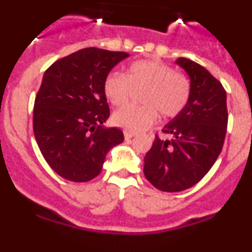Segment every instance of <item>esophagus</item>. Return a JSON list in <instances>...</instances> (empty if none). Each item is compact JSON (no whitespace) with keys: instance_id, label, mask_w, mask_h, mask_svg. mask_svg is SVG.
<instances>
[{"instance_id":"34e87169","label":"esophagus","mask_w":252,"mask_h":252,"mask_svg":"<svg viewBox=\"0 0 252 252\" xmlns=\"http://www.w3.org/2000/svg\"><path fill=\"white\" fill-rule=\"evenodd\" d=\"M124 135H125V139H126V140H130V139H132V137L135 136L136 133L132 132V131H126V130H125Z\"/></svg>"}]
</instances>
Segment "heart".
<instances>
[{
	"mask_svg": "<svg viewBox=\"0 0 252 252\" xmlns=\"http://www.w3.org/2000/svg\"><path fill=\"white\" fill-rule=\"evenodd\" d=\"M140 106H126L113 113L116 126L126 131H144L158 120L174 119L186 110L192 86L186 74L174 72L166 64L153 59L137 60L126 69L125 75L111 73L103 82V94L112 106L121 107L130 101L133 91Z\"/></svg>",
	"mask_w": 252,
	"mask_h": 252,
	"instance_id": "b5f03b06",
	"label": "heart"
}]
</instances>
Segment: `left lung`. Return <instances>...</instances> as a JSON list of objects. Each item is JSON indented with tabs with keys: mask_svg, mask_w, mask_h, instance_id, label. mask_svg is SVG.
<instances>
[{
	"mask_svg": "<svg viewBox=\"0 0 252 252\" xmlns=\"http://www.w3.org/2000/svg\"><path fill=\"white\" fill-rule=\"evenodd\" d=\"M175 63L190 79L186 110L164 126L173 139L155 136L144 159V174L162 192H180L197 184L221 154L227 131L226 91L204 66L187 58Z\"/></svg>",
	"mask_w": 252,
	"mask_h": 252,
	"instance_id": "obj_1",
	"label": "left lung"
}]
</instances>
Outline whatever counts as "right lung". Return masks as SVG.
<instances>
[{
	"label": "right lung",
	"instance_id": "right-lung-1",
	"mask_svg": "<svg viewBox=\"0 0 252 252\" xmlns=\"http://www.w3.org/2000/svg\"><path fill=\"white\" fill-rule=\"evenodd\" d=\"M127 57L124 51L86 48L44 73L34 104V135L44 159L64 179L92 180L107 153L124 141L120 128L103 127L110 117L103 82Z\"/></svg>",
	"mask_w": 252,
	"mask_h": 252
}]
</instances>
